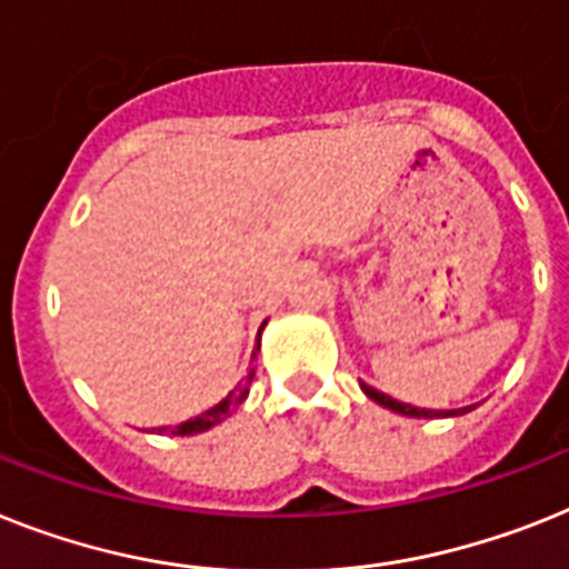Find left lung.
<instances>
[{"label":"left lung","mask_w":569,"mask_h":569,"mask_svg":"<svg viewBox=\"0 0 569 569\" xmlns=\"http://www.w3.org/2000/svg\"><path fill=\"white\" fill-rule=\"evenodd\" d=\"M360 389H363L366 396L372 398V401L383 403L387 410H396L401 412V416H412V419H436V416H462V412H468L471 407H465V410H450V412H436V410H419V407H410V403H401L396 401V398L383 396V392H378V389L366 387V383H360Z\"/></svg>","instance_id":"obj_1"}]
</instances>
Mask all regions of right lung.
Segmentation results:
<instances>
[{
    "label": "right lung",
    "instance_id": "1",
    "mask_svg": "<svg viewBox=\"0 0 569 569\" xmlns=\"http://www.w3.org/2000/svg\"><path fill=\"white\" fill-rule=\"evenodd\" d=\"M252 375H256V369H252L250 375H247V380L243 383H238V387L229 392L227 398L220 403H214L211 410L200 412L197 419H189V421H182V425H177L171 430L173 436H191V433H203V430H209V427H214L218 421H223L227 416H232V410L238 407V403H243V398H247V392H250V383H252Z\"/></svg>",
    "mask_w": 569,
    "mask_h": 569
}]
</instances>
